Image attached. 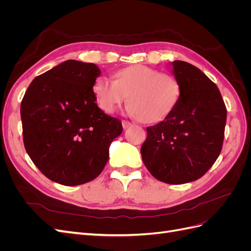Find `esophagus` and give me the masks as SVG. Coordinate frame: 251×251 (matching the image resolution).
Listing matches in <instances>:
<instances>
[{"label": "esophagus", "mask_w": 251, "mask_h": 251, "mask_svg": "<svg viewBox=\"0 0 251 251\" xmlns=\"http://www.w3.org/2000/svg\"><path fill=\"white\" fill-rule=\"evenodd\" d=\"M133 126V124L132 123H130V121H127V120H123V127L125 128H127V127H130V126Z\"/></svg>", "instance_id": "34e87169"}]
</instances>
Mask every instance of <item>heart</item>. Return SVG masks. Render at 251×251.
I'll return each instance as SVG.
<instances>
[{
  "label": "heart",
  "mask_w": 251,
  "mask_h": 251,
  "mask_svg": "<svg viewBox=\"0 0 251 251\" xmlns=\"http://www.w3.org/2000/svg\"><path fill=\"white\" fill-rule=\"evenodd\" d=\"M96 78L93 93L100 109L111 114L127 95L126 112L143 123H157L169 115L180 96L179 81L144 65H134L115 74Z\"/></svg>",
  "instance_id": "obj_1"
}]
</instances>
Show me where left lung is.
I'll return each instance as SVG.
<instances>
[{
    "label": "left lung",
    "instance_id": "1",
    "mask_svg": "<svg viewBox=\"0 0 251 251\" xmlns=\"http://www.w3.org/2000/svg\"><path fill=\"white\" fill-rule=\"evenodd\" d=\"M179 100L168 116L147 127L141 147L144 165L164 183L182 184L201 178L221 153L226 107L221 93L198 68L175 60Z\"/></svg>",
    "mask_w": 251,
    "mask_h": 251
}]
</instances>
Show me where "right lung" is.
Here are the masks:
<instances>
[{"mask_svg":"<svg viewBox=\"0 0 251 251\" xmlns=\"http://www.w3.org/2000/svg\"><path fill=\"white\" fill-rule=\"evenodd\" d=\"M95 64L69 59L35 77L21 103L23 138L32 162L56 183L92 181L109 160L123 125L95 102Z\"/></svg>","mask_w":251,"mask_h":251,"instance_id":"add662e5","label":"right lung"}]
</instances>
